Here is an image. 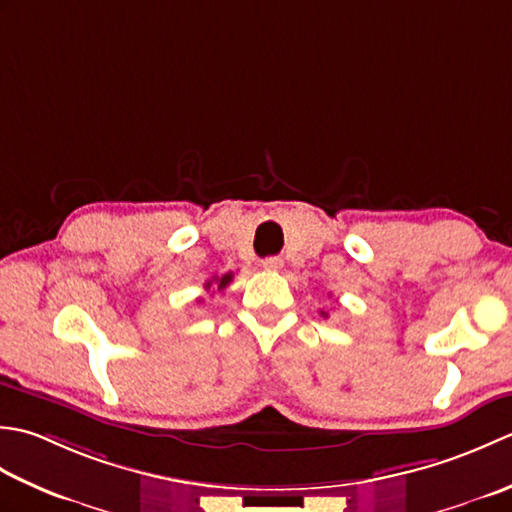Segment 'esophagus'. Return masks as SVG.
Returning <instances> with one entry per match:
<instances>
[{
	"label": "esophagus",
	"instance_id": "34e87169",
	"mask_svg": "<svg viewBox=\"0 0 512 512\" xmlns=\"http://www.w3.org/2000/svg\"><path fill=\"white\" fill-rule=\"evenodd\" d=\"M263 269H267V271H280V269H283V258H278V256L265 258L263 260Z\"/></svg>",
	"mask_w": 512,
	"mask_h": 512
}]
</instances>
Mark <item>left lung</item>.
Instances as JSON below:
<instances>
[{
    "mask_svg": "<svg viewBox=\"0 0 512 512\" xmlns=\"http://www.w3.org/2000/svg\"><path fill=\"white\" fill-rule=\"evenodd\" d=\"M322 316H327V314H325V311H322Z\"/></svg>",
    "mask_w": 512,
    "mask_h": 512,
    "instance_id": "left-lung-1",
    "label": "left lung"
}]
</instances>
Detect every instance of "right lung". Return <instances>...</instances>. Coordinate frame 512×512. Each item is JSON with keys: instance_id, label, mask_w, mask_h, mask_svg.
I'll use <instances>...</instances> for the list:
<instances>
[{"instance_id": "add662e5", "label": "right lung", "mask_w": 512, "mask_h": 512, "mask_svg": "<svg viewBox=\"0 0 512 512\" xmlns=\"http://www.w3.org/2000/svg\"><path fill=\"white\" fill-rule=\"evenodd\" d=\"M232 278H234L232 271H229V274H225V276H221V278H214V280H216V285H218V291L225 289L229 283H232ZM210 287H212V280H210V283L205 285V289H210Z\"/></svg>"}]
</instances>
